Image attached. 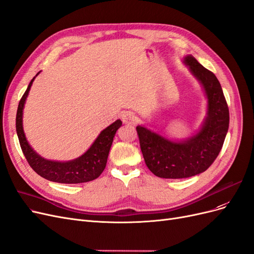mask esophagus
<instances>
[{
	"instance_id": "esophagus-1",
	"label": "esophagus",
	"mask_w": 254,
	"mask_h": 254,
	"mask_svg": "<svg viewBox=\"0 0 254 254\" xmlns=\"http://www.w3.org/2000/svg\"><path fill=\"white\" fill-rule=\"evenodd\" d=\"M122 121L125 122L127 125H135L137 122V116L133 112H126L122 114L121 116Z\"/></svg>"
}]
</instances>
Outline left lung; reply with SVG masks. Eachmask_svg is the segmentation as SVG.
Here are the masks:
<instances>
[{
	"label": "left lung",
	"instance_id": "left-lung-1",
	"mask_svg": "<svg viewBox=\"0 0 254 254\" xmlns=\"http://www.w3.org/2000/svg\"><path fill=\"white\" fill-rule=\"evenodd\" d=\"M185 61L208 98V117L200 132L187 141L173 142L143 127H136L145 165L161 178H187L206 171L222 150L229 127L228 104L216 76L192 56Z\"/></svg>",
	"mask_w": 254,
	"mask_h": 254
}]
</instances>
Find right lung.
Returning a JSON list of instances; mask_svg holds the SVG:
<instances>
[{
  "label": "right lung",
  "mask_w": 254,
  "mask_h": 254,
  "mask_svg": "<svg viewBox=\"0 0 254 254\" xmlns=\"http://www.w3.org/2000/svg\"><path fill=\"white\" fill-rule=\"evenodd\" d=\"M35 78L30 81L27 89L21 98L17 111V118H15V128H17L21 149L27 162L29 163V166L41 177L55 183L81 184L94 181V179L100 176V174L105 169L114 136L116 134V130L122 125L121 120H116L110 127L104 128L100 135L97 137L91 148L81 157L67 162L46 160L40 157L30 148V145L28 144L25 138V134H24L22 126L24 103H25L28 92Z\"/></svg>",
  "instance_id": "right-lung-1"
}]
</instances>
